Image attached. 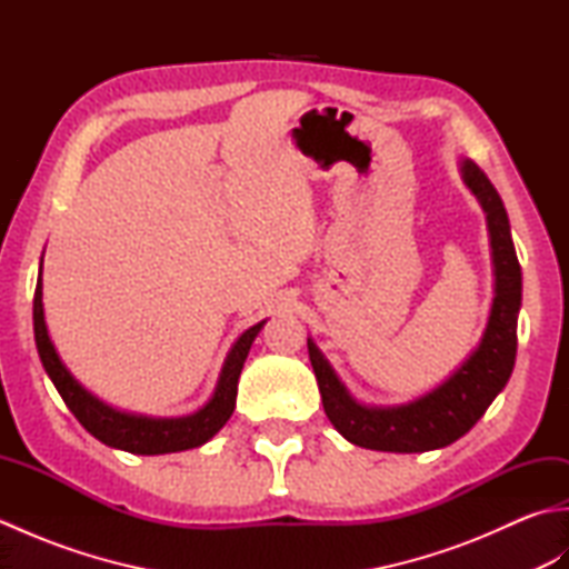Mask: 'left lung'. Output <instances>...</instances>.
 <instances>
[{
	"mask_svg": "<svg viewBox=\"0 0 569 569\" xmlns=\"http://www.w3.org/2000/svg\"><path fill=\"white\" fill-rule=\"evenodd\" d=\"M462 176L487 212L493 273H497V296L477 352L442 386L418 401L398 408H367L347 393L328 359L308 340L310 365L320 386L325 413L349 442L367 450L428 452L459 440L487 413L513 371L518 347L516 325L521 308V263L516 257L509 217L497 188L475 161L462 163Z\"/></svg>",
	"mask_w": 569,
	"mask_h": 569,
	"instance_id": "obj_1",
	"label": "left lung"
}]
</instances>
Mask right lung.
Wrapping results in <instances>:
<instances>
[{"instance_id": "right-lung-1", "label": "right lung", "mask_w": 569, "mask_h": 569, "mask_svg": "<svg viewBox=\"0 0 569 569\" xmlns=\"http://www.w3.org/2000/svg\"><path fill=\"white\" fill-rule=\"evenodd\" d=\"M41 278L36 283L33 293V335L36 347H39V357L43 361V369L51 377L53 386L63 398L70 413L80 420V426L94 435L100 442L119 447L124 452L134 455H166V452H180L190 450V447H200L208 442L212 435L220 432V428L229 420L237 401V381L241 367H244L247 355L251 349L253 337L259 335L263 322L253 325L234 342L232 352L227 355V361L217 381L214 396L208 406L200 408L198 413L186 418H143V416H129L119 413V410L100 403L98 398L90 396L82 386L70 377V371L58 359L56 349L51 345V337L46 330L43 320V303H41Z\"/></svg>"}]
</instances>
